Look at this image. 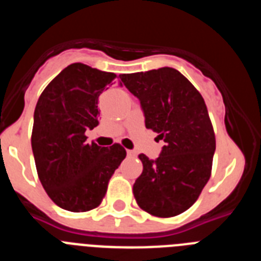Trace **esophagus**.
<instances>
[{
  "instance_id": "esophagus-1",
  "label": "esophagus",
  "mask_w": 261,
  "mask_h": 261,
  "mask_svg": "<svg viewBox=\"0 0 261 261\" xmlns=\"http://www.w3.org/2000/svg\"><path fill=\"white\" fill-rule=\"evenodd\" d=\"M126 154H128L129 158H136L137 156V153L135 150H126Z\"/></svg>"
}]
</instances>
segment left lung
I'll use <instances>...</instances> for the list:
<instances>
[{"instance_id": "obj_1", "label": "left lung", "mask_w": 261, "mask_h": 261, "mask_svg": "<svg viewBox=\"0 0 261 261\" xmlns=\"http://www.w3.org/2000/svg\"><path fill=\"white\" fill-rule=\"evenodd\" d=\"M120 78L140 99L146 128L165 142L155 161L138 155L144 170L133 184L136 201L151 216H177L195 204L212 174L216 136L204 99L172 68Z\"/></svg>"}]
</instances>
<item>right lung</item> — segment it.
I'll return each instance as SVG.
<instances>
[{
    "instance_id": "1",
    "label": "right lung",
    "mask_w": 261,
    "mask_h": 261,
    "mask_svg": "<svg viewBox=\"0 0 261 261\" xmlns=\"http://www.w3.org/2000/svg\"><path fill=\"white\" fill-rule=\"evenodd\" d=\"M115 78V73L74 62L50 81L36 103L31 135L36 171L50 200L65 211L99 206L126 156L120 144H87L85 135L99 124V95Z\"/></svg>"
}]
</instances>
